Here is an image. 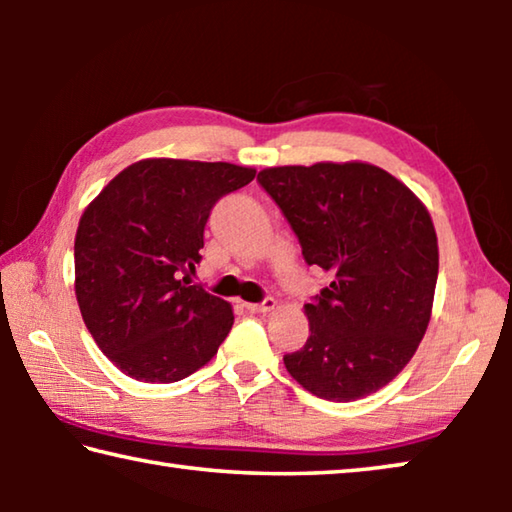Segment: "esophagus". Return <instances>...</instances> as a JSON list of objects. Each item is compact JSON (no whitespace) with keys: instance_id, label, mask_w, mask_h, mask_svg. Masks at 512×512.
<instances>
[{"instance_id":"34e87169","label":"esophagus","mask_w":512,"mask_h":512,"mask_svg":"<svg viewBox=\"0 0 512 512\" xmlns=\"http://www.w3.org/2000/svg\"><path fill=\"white\" fill-rule=\"evenodd\" d=\"M246 309L250 314H266V311L275 309V300L273 298H264L262 302H248Z\"/></svg>"}]
</instances>
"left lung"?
Here are the masks:
<instances>
[{
	"label": "left lung",
	"mask_w": 512,
	"mask_h": 512,
	"mask_svg": "<svg viewBox=\"0 0 512 512\" xmlns=\"http://www.w3.org/2000/svg\"><path fill=\"white\" fill-rule=\"evenodd\" d=\"M257 183L280 207L329 287L307 302L309 339L284 354L316 397L352 402L400 375L427 332L438 239L427 207L368 162L271 167Z\"/></svg>",
	"instance_id": "8db88e82"
}]
</instances>
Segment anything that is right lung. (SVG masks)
Returning <instances> with one entry per match:
<instances>
[{"label":"right lung","mask_w":512,"mask_h":512,"mask_svg":"<svg viewBox=\"0 0 512 512\" xmlns=\"http://www.w3.org/2000/svg\"><path fill=\"white\" fill-rule=\"evenodd\" d=\"M253 178L255 169L230 162L140 160L85 207L74 241L76 300L92 339L124 375L180 381L225 341L232 307L183 273L201 262L216 201Z\"/></svg>","instance_id":"add662e5"}]
</instances>
